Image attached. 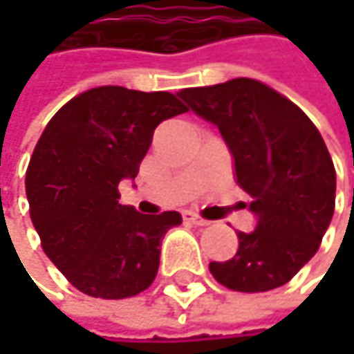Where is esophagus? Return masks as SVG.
Listing matches in <instances>:
<instances>
[{"instance_id": "esophagus-1", "label": "esophagus", "mask_w": 354, "mask_h": 354, "mask_svg": "<svg viewBox=\"0 0 354 354\" xmlns=\"http://www.w3.org/2000/svg\"><path fill=\"white\" fill-rule=\"evenodd\" d=\"M182 219H184V221H188V223H192V225H198V227L209 225V221H207V219L198 217V215H196V213H192V211H184V213H182Z\"/></svg>"}]
</instances>
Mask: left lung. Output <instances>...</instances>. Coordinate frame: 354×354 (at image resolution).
<instances>
[{"instance_id": "left-lung-1", "label": "left lung", "mask_w": 354, "mask_h": 354, "mask_svg": "<svg viewBox=\"0 0 354 354\" xmlns=\"http://www.w3.org/2000/svg\"><path fill=\"white\" fill-rule=\"evenodd\" d=\"M178 96L219 129L256 215L254 232H240L238 252L211 262V274L242 293L289 283L318 252L334 215L336 172L316 124L291 100L250 77L188 88Z\"/></svg>"}]
</instances>
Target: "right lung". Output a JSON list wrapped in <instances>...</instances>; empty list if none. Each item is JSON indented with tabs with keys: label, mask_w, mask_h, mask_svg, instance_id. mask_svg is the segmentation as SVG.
<instances>
[{
	"label": "right lung",
	"mask_w": 354,
	"mask_h": 354,
	"mask_svg": "<svg viewBox=\"0 0 354 354\" xmlns=\"http://www.w3.org/2000/svg\"><path fill=\"white\" fill-rule=\"evenodd\" d=\"M186 110L170 92L102 86L69 100L42 131L26 170L30 219L44 254L82 293L124 299L153 283L162 240L182 217L120 205L118 182L135 180L156 127Z\"/></svg>",
	"instance_id": "1"
}]
</instances>
